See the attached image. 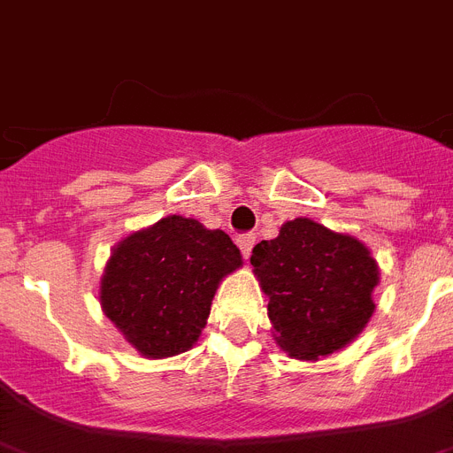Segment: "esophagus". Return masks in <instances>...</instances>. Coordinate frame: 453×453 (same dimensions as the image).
Returning a JSON list of instances; mask_svg holds the SVG:
<instances>
[{
    "mask_svg": "<svg viewBox=\"0 0 453 453\" xmlns=\"http://www.w3.org/2000/svg\"><path fill=\"white\" fill-rule=\"evenodd\" d=\"M237 246H239V250H242V256H244L246 260H249L250 250H253V246H256V234H250V233L239 234V237H237Z\"/></svg>",
    "mask_w": 453,
    "mask_h": 453,
    "instance_id": "1",
    "label": "esophagus"
}]
</instances>
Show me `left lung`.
<instances>
[{
    "label": "left lung",
    "instance_id": "8db88e82",
    "mask_svg": "<svg viewBox=\"0 0 453 453\" xmlns=\"http://www.w3.org/2000/svg\"><path fill=\"white\" fill-rule=\"evenodd\" d=\"M250 265L269 297L273 338L295 359L345 348L375 311L380 272L371 250L311 219L283 223L279 237L253 249Z\"/></svg>",
    "mask_w": 453,
    "mask_h": 453
}]
</instances>
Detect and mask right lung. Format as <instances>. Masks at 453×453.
I'll list each match as a JSON object with an SVG mask.
<instances>
[{
    "label": "right lung",
    "mask_w": 453,
    "mask_h": 453,
    "mask_svg": "<svg viewBox=\"0 0 453 453\" xmlns=\"http://www.w3.org/2000/svg\"><path fill=\"white\" fill-rule=\"evenodd\" d=\"M242 267L223 230L165 216L112 249L101 276V309L147 359L191 349L207 325L216 288Z\"/></svg>",
    "instance_id": "right-lung-1"
}]
</instances>
